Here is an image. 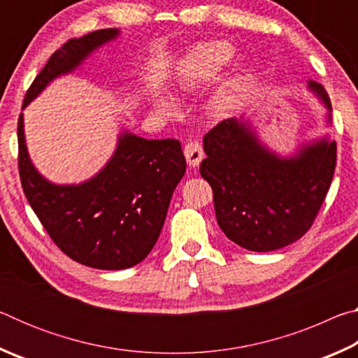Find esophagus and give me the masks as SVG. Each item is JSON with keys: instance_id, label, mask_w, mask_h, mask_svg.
<instances>
[{"instance_id": "obj_1", "label": "esophagus", "mask_w": 358, "mask_h": 358, "mask_svg": "<svg viewBox=\"0 0 358 358\" xmlns=\"http://www.w3.org/2000/svg\"><path fill=\"white\" fill-rule=\"evenodd\" d=\"M185 157L189 167H199L203 159V148L197 141H189L185 145Z\"/></svg>"}]
</instances>
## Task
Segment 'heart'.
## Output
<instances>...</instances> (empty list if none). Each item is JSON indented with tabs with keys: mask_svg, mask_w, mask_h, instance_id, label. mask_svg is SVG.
Instances as JSON below:
<instances>
[{
	"mask_svg": "<svg viewBox=\"0 0 358 358\" xmlns=\"http://www.w3.org/2000/svg\"><path fill=\"white\" fill-rule=\"evenodd\" d=\"M235 48L224 41L205 42L187 52L177 69V82L181 90H194L208 85L222 74V71L234 62ZM245 82L241 76H232L210 96L208 108L216 115L229 113L238 104L243 94ZM157 110L164 115L178 112V102L169 94H157Z\"/></svg>",
	"mask_w": 358,
	"mask_h": 358,
	"instance_id": "heart-1",
	"label": "heart"
}]
</instances>
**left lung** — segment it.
I'll list each match as a JSON object with an SVG mask.
<instances>
[{
    "label": "left lung",
    "instance_id": "8db88e82",
    "mask_svg": "<svg viewBox=\"0 0 358 358\" xmlns=\"http://www.w3.org/2000/svg\"><path fill=\"white\" fill-rule=\"evenodd\" d=\"M308 88L327 108L324 87ZM207 157L201 175L213 189L216 221L229 240L248 251L266 252L308 232L329 192L336 166V142L329 136L281 156L260 141L250 118H229L203 137Z\"/></svg>",
    "mask_w": 358,
    "mask_h": 358
}]
</instances>
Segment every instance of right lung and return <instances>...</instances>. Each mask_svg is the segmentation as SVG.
<instances>
[{
  "instance_id": "right-lung-1",
  "label": "right lung",
  "mask_w": 358,
  "mask_h": 358,
  "mask_svg": "<svg viewBox=\"0 0 358 358\" xmlns=\"http://www.w3.org/2000/svg\"><path fill=\"white\" fill-rule=\"evenodd\" d=\"M118 36V28H107L69 39L34 78L22 110L48 83L74 72ZM17 134L23 192L66 256L99 270L129 268L148 256L164 226L175 187L186 172L178 141H148L123 131L112 157L94 177L78 185H55L42 177L28 155L23 113Z\"/></svg>"
}]
</instances>
